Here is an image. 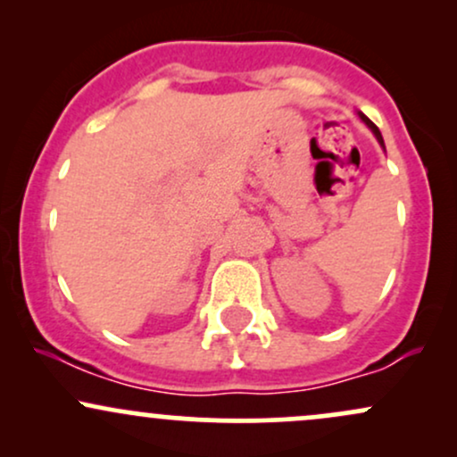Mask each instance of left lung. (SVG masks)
<instances>
[{
    "instance_id": "obj_1",
    "label": "left lung",
    "mask_w": 457,
    "mask_h": 457,
    "mask_svg": "<svg viewBox=\"0 0 457 457\" xmlns=\"http://www.w3.org/2000/svg\"><path fill=\"white\" fill-rule=\"evenodd\" d=\"M361 118H363V122L367 124V127H370L371 130H374L376 139H378V141H380V145H382V148H385V141H382V135H380V130H378V127H376V124H374V122H371V120H370V118H365V115H363V113H361Z\"/></svg>"
}]
</instances>
